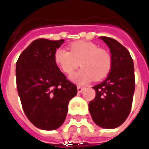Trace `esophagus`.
Returning a JSON list of instances; mask_svg holds the SVG:
<instances>
[{
	"label": "esophagus",
	"mask_w": 149,
	"mask_h": 149,
	"mask_svg": "<svg viewBox=\"0 0 149 149\" xmlns=\"http://www.w3.org/2000/svg\"><path fill=\"white\" fill-rule=\"evenodd\" d=\"M83 90H84V87L81 86H77V91H78V93H81L83 91Z\"/></svg>",
	"instance_id": "1"
}]
</instances>
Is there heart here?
<instances>
[{"instance_id":"heart-1","label":"heart","mask_w":149,"mask_h":149,"mask_svg":"<svg viewBox=\"0 0 149 149\" xmlns=\"http://www.w3.org/2000/svg\"><path fill=\"white\" fill-rule=\"evenodd\" d=\"M69 52L58 49L54 54V62L65 74L70 75L80 65L81 69L71 77L72 81L77 84H86L95 78L100 81L110 72L112 58L108 51L100 49L91 41L78 40L68 45Z\"/></svg>"}]
</instances>
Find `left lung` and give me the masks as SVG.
Here are the masks:
<instances>
[{"instance_id":"left-lung-1","label":"left lung","mask_w":149,"mask_h":149,"mask_svg":"<svg viewBox=\"0 0 149 149\" xmlns=\"http://www.w3.org/2000/svg\"><path fill=\"white\" fill-rule=\"evenodd\" d=\"M111 52L112 67L107 78L93 86L95 97L89 111L96 125L114 129L129 116L135 87L134 63L128 49L111 37L101 36Z\"/></svg>"}]
</instances>
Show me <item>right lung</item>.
<instances>
[{
  "label": "right lung",
  "mask_w": 149,
  "mask_h": 149,
  "mask_svg": "<svg viewBox=\"0 0 149 149\" xmlns=\"http://www.w3.org/2000/svg\"><path fill=\"white\" fill-rule=\"evenodd\" d=\"M63 41L33 40L16 63V84L24 113L41 130L61 126L68 103L77 94V86L67 79L54 59Z\"/></svg>",
  "instance_id": "obj_1"
}]
</instances>
